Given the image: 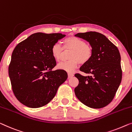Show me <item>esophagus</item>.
I'll list each match as a JSON object with an SVG mask.
<instances>
[{
    "label": "esophagus",
    "instance_id": "1",
    "mask_svg": "<svg viewBox=\"0 0 132 132\" xmlns=\"http://www.w3.org/2000/svg\"><path fill=\"white\" fill-rule=\"evenodd\" d=\"M68 78H71L74 76V74L72 73H68Z\"/></svg>",
    "mask_w": 132,
    "mask_h": 132
}]
</instances>
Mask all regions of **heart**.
<instances>
[{
	"instance_id": "b5f03b06",
	"label": "heart",
	"mask_w": 132,
	"mask_h": 132,
	"mask_svg": "<svg viewBox=\"0 0 132 132\" xmlns=\"http://www.w3.org/2000/svg\"><path fill=\"white\" fill-rule=\"evenodd\" d=\"M64 43L65 48L73 49L70 55V58L71 60L60 63L57 66L58 69L68 72H72L79 66V62L85 64L92 56V47L81 38L70 36L64 40ZM51 52L53 59L56 61H60L63 53V47L60 44L58 43L53 44L51 47Z\"/></svg>"
}]
</instances>
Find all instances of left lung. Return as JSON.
<instances>
[{"label":"left lung","mask_w":132,"mask_h":132,"mask_svg":"<svg viewBox=\"0 0 132 132\" xmlns=\"http://www.w3.org/2000/svg\"><path fill=\"white\" fill-rule=\"evenodd\" d=\"M76 37L88 42L93 55L80 70L89 76L76 74L79 83L74 89L76 96L85 105L101 108L108 105L121 83L122 71L119 51L104 34L95 31L77 33Z\"/></svg>","instance_id":"8db88e82"}]
</instances>
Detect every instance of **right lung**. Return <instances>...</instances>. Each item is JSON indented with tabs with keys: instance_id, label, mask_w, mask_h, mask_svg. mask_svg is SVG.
<instances>
[{
	"instance_id": "1",
	"label": "right lung",
	"mask_w": 132,
	"mask_h": 132,
	"mask_svg": "<svg viewBox=\"0 0 132 132\" xmlns=\"http://www.w3.org/2000/svg\"><path fill=\"white\" fill-rule=\"evenodd\" d=\"M65 36L34 33L15 47L9 76L15 97L24 105L34 108L47 104L67 79L65 71L52 70L56 62L51 52L53 44Z\"/></svg>"
}]
</instances>
